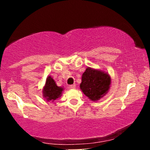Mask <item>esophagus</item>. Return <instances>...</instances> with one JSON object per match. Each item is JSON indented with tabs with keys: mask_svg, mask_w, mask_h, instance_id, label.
<instances>
[{
	"mask_svg": "<svg viewBox=\"0 0 150 150\" xmlns=\"http://www.w3.org/2000/svg\"><path fill=\"white\" fill-rule=\"evenodd\" d=\"M69 87L70 89H75V87H76V85H70Z\"/></svg>",
	"mask_w": 150,
	"mask_h": 150,
	"instance_id": "34e87169",
	"label": "esophagus"
}]
</instances>
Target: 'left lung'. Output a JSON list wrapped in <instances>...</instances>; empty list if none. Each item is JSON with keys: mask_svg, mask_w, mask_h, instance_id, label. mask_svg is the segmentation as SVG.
Listing matches in <instances>:
<instances>
[{"mask_svg": "<svg viewBox=\"0 0 150 150\" xmlns=\"http://www.w3.org/2000/svg\"><path fill=\"white\" fill-rule=\"evenodd\" d=\"M111 78L104 70L87 67L82 75L80 88L92 101H97L109 91Z\"/></svg>", "mask_w": 150, "mask_h": 150, "instance_id": "8db88e82", "label": "left lung"}]
</instances>
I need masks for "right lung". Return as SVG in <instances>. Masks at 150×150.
I'll return each instance as SVG.
<instances>
[{
	"label": "right lung",
	"instance_id": "add662e5",
	"mask_svg": "<svg viewBox=\"0 0 150 150\" xmlns=\"http://www.w3.org/2000/svg\"><path fill=\"white\" fill-rule=\"evenodd\" d=\"M64 88L58 87L51 75L46 77L45 85L42 88V96L47 101H54L62 96Z\"/></svg>",
	"mask_w": 150,
	"mask_h": 150
}]
</instances>
